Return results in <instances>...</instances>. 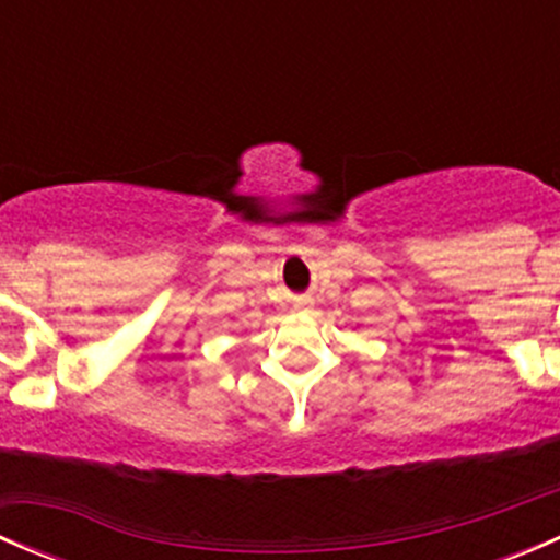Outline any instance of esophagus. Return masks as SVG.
I'll list each match as a JSON object with an SVG mask.
<instances>
[{
    "mask_svg": "<svg viewBox=\"0 0 560 560\" xmlns=\"http://www.w3.org/2000/svg\"><path fill=\"white\" fill-rule=\"evenodd\" d=\"M298 306H306V301H303V298H298Z\"/></svg>",
    "mask_w": 560,
    "mask_h": 560,
    "instance_id": "esophagus-1",
    "label": "esophagus"
}]
</instances>
